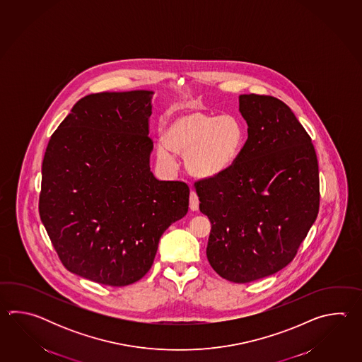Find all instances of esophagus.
Masks as SVG:
<instances>
[{"instance_id": "esophagus-1", "label": "esophagus", "mask_w": 362, "mask_h": 362, "mask_svg": "<svg viewBox=\"0 0 362 362\" xmlns=\"http://www.w3.org/2000/svg\"><path fill=\"white\" fill-rule=\"evenodd\" d=\"M199 207V199H198V195H197V192L192 190L190 192V208H192V211H197Z\"/></svg>"}]
</instances>
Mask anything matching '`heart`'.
I'll return each mask as SVG.
<instances>
[{"mask_svg":"<svg viewBox=\"0 0 362 362\" xmlns=\"http://www.w3.org/2000/svg\"><path fill=\"white\" fill-rule=\"evenodd\" d=\"M245 142L246 133L238 117L187 108L167 124L156 154L163 164L170 165L172 151L184 156L185 167L194 177L215 178L238 162Z\"/></svg>","mask_w":362,"mask_h":362,"instance_id":"b5f03b06","label":"heart"}]
</instances>
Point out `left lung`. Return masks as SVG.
<instances>
[{"label": "left lung", "mask_w": 362, "mask_h": 362, "mask_svg": "<svg viewBox=\"0 0 362 362\" xmlns=\"http://www.w3.org/2000/svg\"><path fill=\"white\" fill-rule=\"evenodd\" d=\"M248 139L238 162L195 182L211 233L207 259L220 277L247 284L293 262L317 218L320 177L315 146L282 100L239 95Z\"/></svg>", "instance_id": "8db88e82"}]
</instances>
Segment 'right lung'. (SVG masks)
I'll list each match as a JSON object with an SVG mask.
<instances>
[{
  "instance_id": "right-lung-1",
  "label": "right lung",
  "mask_w": 362,
  "mask_h": 362,
  "mask_svg": "<svg viewBox=\"0 0 362 362\" xmlns=\"http://www.w3.org/2000/svg\"><path fill=\"white\" fill-rule=\"evenodd\" d=\"M148 90L89 94L52 134L39 212L62 264L100 285H131L189 208V186L150 170Z\"/></svg>"
}]
</instances>
